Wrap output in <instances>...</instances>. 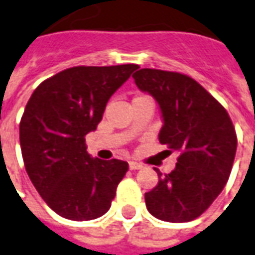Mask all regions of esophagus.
I'll list each match as a JSON object with an SVG mask.
<instances>
[{
	"mask_svg": "<svg viewBox=\"0 0 255 255\" xmlns=\"http://www.w3.org/2000/svg\"><path fill=\"white\" fill-rule=\"evenodd\" d=\"M142 167H143L142 163H138V162H129V169H131V170H139Z\"/></svg>",
	"mask_w": 255,
	"mask_h": 255,
	"instance_id": "34e87169",
	"label": "esophagus"
}]
</instances>
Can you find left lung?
<instances>
[{
  "mask_svg": "<svg viewBox=\"0 0 255 255\" xmlns=\"http://www.w3.org/2000/svg\"><path fill=\"white\" fill-rule=\"evenodd\" d=\"M132 78L159 103L163 117L159 142L180 153L171 173L155 169L159 183L145 194L146 208L164 222L194 221L229 180L237 148L233 123L225 107L188 75L142 68Z\"/></svg>",
  "mask_w": 255,
  "mask_h": 255,
  "instance_id": "left-lung-1",
  "label": "left lung"
}]
</instances>
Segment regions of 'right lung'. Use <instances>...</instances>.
<instances>
[{
	"mask_svg": "<svg viewBox=\"0 0 255 255\" xmlns=\"http://www.w3.org/2000/svg\"><path fill=\"white\" fill-rule=\"evenodd\" d=\"M138 65L72 67L43 81L32 93L19 124L27 176L48 207L65 219L92 221L105 215L128 170L119 159L86 152L114 92Z\"/></svg>",
	"mask_w": 255,
	"mask_h": 255,
	"instance_id": "1",
	"label": "right lung"
}]
</instances>
